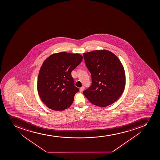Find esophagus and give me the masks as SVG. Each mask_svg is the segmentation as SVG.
I'll return each instance as SVG.
<instances>
[{
	"mask_svg": "<svg viewBox=\"0 0 160 160\" xmlns=\"http://www.w3.org/2000/svg\"><path fill=\"white\" fill-rule=\"evenodd\" d=\"M84 90V87H82L80 88V92H82Z\"/></svg>",
	"mask_w": 160,
	"mask_h": 160,
	"instance_id": "esophagus-1",
	"label": "esophagus"
}]
</instances>
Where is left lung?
<instances>
[{"label":"left lung","mask_w":160,"mask_h":160,"mask_svg":"<svg viewBox=\"0 0 160 160\" xmlns=\"http://www.w3.org/2000/svg\"><path fill=\"white\" fill-rule=\"evenodd\" d=\"M90 72L92 84L83 92L93 104L104 108L115 102L122 95L126 79L123 66L118 58L108 50H96L83 54Z\"/></svg>","instance_id":"8db88e82"}]
</instances>
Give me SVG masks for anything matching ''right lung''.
Listing matches in <instances>:
<instances>
[{"mask_svg":"<svg viewBox=\"0 0 160 160\" xmlns=\"http://www.w3.org/2000/svg\"><path fill=\"white\" fill-rule=\"evenodd\" d=\"M79 54L55 53L43 62L38 79V91L42 101L54 111H63L72 104L79 89L74 86L71 73L81 63Z\"/></svg>","mask_w":160,"mask_h":160,"instance_id":"right-lung-1","label":"right lung"}]
</instances>
